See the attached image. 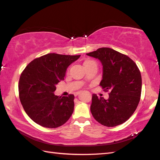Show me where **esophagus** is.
I'll return each mask as SVG.
<instances>
[{
    "instance_id": "esophagus-1",
    "label": "esophagus",
    "mask_w": 160,
    "mask_h": 160,
    "mask_svg": "<svg viewBox=\"0 0 160 160\" xmlns=\"http://www.w3.org/2000/svg\"><path fill=\"white\" fill-rule=\"evenodd\" d=\"M80 93V92H76V93H75V96H78V94H79Z\"/></svg>"
}]
</instances>
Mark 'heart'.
<instances>
[{"label": "heart", "instance_id": "b5f03b06", "mask_svg": "<svg viewBox=\"0 0 160 160\" xmlns=\"http://www.w3.org/2000/svg\"><path fill=\"white\" fill-rule=\"evenodd\" d=\"M93 62V61H92V60H89V59H88V60L84 61V64H87V63H89V62Z\"/></svg>", "mask_w": 160, "mask_h": 160}]
</instances>
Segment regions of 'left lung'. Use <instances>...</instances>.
Returning <instances> with one entry per match:
<instances>
[{
  "instance_id": "1",
  "label": "left lung",
  "mask_w": 160,
  "mask_h": 160,
  "mask_svg": "<svg viewBox=\"0 0 160 160\" xmlns=\"http://www.w3.org/2000/svg\"><path fill=\"white\" fill-rule=\"evenodd\" d=\"M98 59L103 67L100 86L109 92L108 99L92 95L90 109L93 118L103 126L114 127L133 114L142 93V76L135 62L128 56L110 48L87 53Z\"/></svg>"
}]
</instances>
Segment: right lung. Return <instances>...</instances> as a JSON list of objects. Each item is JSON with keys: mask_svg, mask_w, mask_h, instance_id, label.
I'll use <instances>...</instances> for the list:
<instances>
[{"mask_svg": "<svg viewBox=\"0 0 160 160\" xmlns=\"http://www.w3.org/2000/svg\"><path fill=\"white\" fill-rule=\"evenodd\" d=\"M80 55L48 53L33 59L22 71L18 82L19 99L28 117L39 126L55 128L67 122L73 112L74 95L58 96L56 84Z\"/></svg>", "mask_w": 160, "mask_h": 160, "instance_id": "1", "label": "right lung"}]
</instances>
